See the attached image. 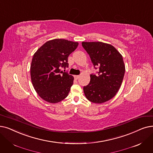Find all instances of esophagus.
I'll use <instances>...</instances> for the list:
<instances>
[{"label": "esophagus", "mask_w": 153, "mask_h": 153, "mask_svg": "<svg viewBox=\"0 0 153 153\" xmlns=\"http://www.w3.org/2000/svg\"><path fill=\"white\" fill-rule=\"evenodd\" d=\"M79 77H80V76H79V75H75V76H74V79H78L79 78Z\"/></svg>", "instance_id": "34e87169"}]
</instances>
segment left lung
I'll return each instance as SVG.
<instances>
[{
    "instance_id": "obj_1",
    "label": "left lung",
    "mask_w": 153,
    "mask_h": 153,
    "mask_svg": "<svg viewBox=\"0 0 153 153\" xmlns=\"http://www.w3.org/2000/svg\"><path fill=\"white\" fill-rule=\"evenodd\" d=\"M83 48L89 55L94 68L88 85L84 86L89 101L101 104L113 97L120 88L125 72L123 56L111 44L102 42H82Z\"/></svg>"
}]
</instances>
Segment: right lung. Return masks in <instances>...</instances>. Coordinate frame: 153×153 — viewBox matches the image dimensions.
Listing matches in <instances>:
<instances>
[{"mask_svg": "<svg viewBox=\"0 0 153 153\" xmlns=\"http://www.w3.org/2000/svg\"><path fill=\"white\" fill-rule=\"evenodd\" d=\"M77 46L76 42L53 39L42 45L33 56L31 81L36 92L44 101L57 103L68 96L74 77L61 69L68 68V58Z\"/></svg>", "mask_w": 153, "mask_h": 153, "instance_id": "right-lung-1", "label": "right lung"}]
</instances>
